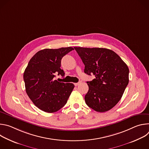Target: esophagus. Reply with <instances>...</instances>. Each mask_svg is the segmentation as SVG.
<instances>
[{"label": "esophagus", "mask_w": 149, "mask_h": 149, "mask_svg": "<svg viewBox=\"0 0 149 149\" xmlns=\"http://www.w3.org/2000/svg\"><path fill=\"white\" fill-rule=\"evenodd\" d=\"M81 84V82H77V83H74V85H75V86H78V85H79Z\"/></svg>", "instance_id": "34e87169"}]
</instances>
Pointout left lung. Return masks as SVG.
<instances>
[{
    "label": "left lung",
    "mask_w": 149,
    "mask_h": 149,
    "mask_svg": "<svg viewBox=\"0 0 149 149\" xmlns=\"http://www.w3.org/2000/svg\"><path fill=\"white\" fill-rule=\"evenodd\" d=\"M85 65L84 72L94 75L87 81L89 90L85 101L89 107L103 113L118 102L129 84V70L113 51L101 48L74 47Z\"/></svg>",
    "instance_id": "left-lung-1"
}]
</instances>
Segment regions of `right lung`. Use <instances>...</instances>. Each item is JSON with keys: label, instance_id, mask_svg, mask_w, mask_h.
<instances>
[{"label": "right lung", "instance_id": "right-lung-1", "mask_svg": "<svg viewBox=\"0 0 149 149\" xmlns=\"http://www.w3.org/2000/svg\"><path fill=\"white\" fill-rule=\"evenodd\" d=\"M72 47L44 49L30 59L24 73L26 92L33 103L46 113H55L64 106L74 85L54 80L56 74L63 77L61 69V59Z\"/></svg>", "mask_w": 149, "mask_h": 149}]
</instances>
